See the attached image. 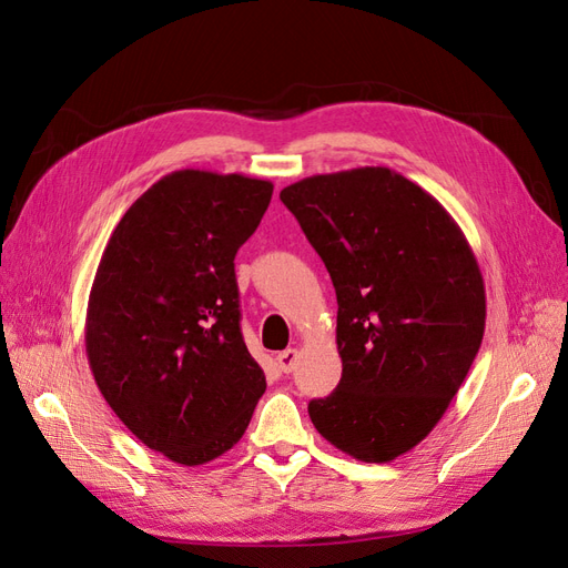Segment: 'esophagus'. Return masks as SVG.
I'll list each match as a JSON object with an SVG mask.
<instances>
[{
    "label": "esophagus",
    "mask_w": 568,
    "mask_h": 568,
    "mask_svg": "<svg viewBox=\"0 0 568 568\" xmlns=\"http://www.w3.org/2000/svg\"><path fill=\"white\" fill-rule=\"evenodd\" d=\"M296 359H298V351H296V348H286V351H282V353L277 355V365H280V369H282L284 374H288L291 369H294Z\"/></svg>",
    "instance_id": "34e87169"
}]
</instances>
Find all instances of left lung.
<instances>
[{"instance_id":"8db88e82","label":"left lung","mask_w":568,"mask_h":568,"mask_svg":"<svg viewBox=\"0 0 568 568\" xmlns=\"http://www.w3.org/2000/svg\"><path fill=\"white\" fill-rule=\"evenodd\" d=\"M336 288V390L311 400L317 432L359 462L415 448L467 379L486 329V286L450 213L390 168L282 189Z\"/></svg>"}]
</instances>
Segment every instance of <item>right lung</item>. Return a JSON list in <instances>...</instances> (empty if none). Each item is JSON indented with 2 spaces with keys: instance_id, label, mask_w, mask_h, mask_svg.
<instances>
[{
  "instance_id": "right-lung-1",
  "label": "right lung",
  "mask_w": 568,
  "mask_h": 568,
  "mask_svg": "<svg viewBox=\"0 0 568 568\" xmlns=\"http://www.w3.org/2000/svg\"><path fill=\"white\" fill-rule=\"evenodd\" d=\"M272 189L175 170L120 217L94 274L84 320L94 382L146 448L184 467L234 448L267 386L239 326L234 255Z\"/></svg>"
}]
</instances>
